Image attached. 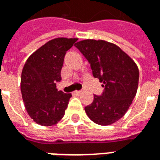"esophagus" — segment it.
<instances>
[{"instance_id":"obj_1","label":"esophagus","mask_w":160,"mask_h":160,"mask_svg":"<svg viewBox=\"0 0 160 160\" xmlns=\"http://www.w3.org/2000/svg\"><path fill=\"white\" fill-rule=\"evenodd\" d=\"M74 93L77 94V95H80L81 93H83V91H75Z\"/></svg>"}]
</instances>
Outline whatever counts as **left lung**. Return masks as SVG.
I'll return each mask as SVG.
<instances>
[{
    "instance_id": "1",
    "label": "left lung",
    "mask_w": 160,
    "mask_h": 160,
    "mask_svg": "<svg viewBox=\"0 0 160 160\" xmlns=\"http://www.w3.org/2000/svg\"><path fill=\"white\" fill-rule=\"evenodd\" d=\"M74 45L104 88L100 96L94 95L92 103L85 107L86 113L95 123H114L125 115L135 97L139 83L137 65L118 45L104 40L86 39Z\"/></svg>"
}]
</instances>
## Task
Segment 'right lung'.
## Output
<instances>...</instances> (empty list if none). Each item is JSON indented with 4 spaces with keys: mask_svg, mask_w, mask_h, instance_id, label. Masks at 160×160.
<instances>
[{
    "mask_svg": "<svg viewBox=\"0 0 160 160\" xmlns=\"http://www.w3.org/2000/svg\"><path fill=\"white\" fill-rule=\"evenodd\" d=\"M77 38H57L29 56L23 68L20 89L26 111L42 126H51L65 114L71 93L56 89L66 52Z\"/></svg>",
    "mask_w": 160,
    "mask_h": 160,
    "instance_id": "right-lung-1",
    "label": "right lung"
}]
</instances>
